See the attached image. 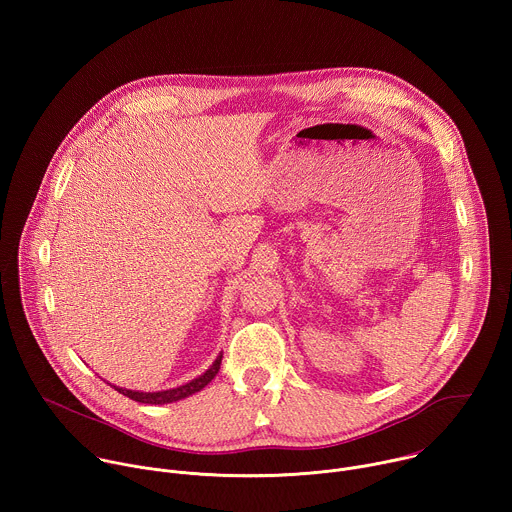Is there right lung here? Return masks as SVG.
Segmentation results:
<instances>
[{
    "mask_svg": "<svg viewBox=\"0 0 512 512\" xmlns=\"http://www.w3.org/2000/svg\"><path fill=\"white\" fill-rule=\"evenodd\" d=\"M221 360H223V354H218L216 360L212 362V367L200 375L198 379L182 385V387H176V389H168V391H156V393H141V391H129V389H121V387H115V391H119L121 395L133 399V401H139V403H150V405H164V403H174V401H180V399H186L194 393H198L200 389H204L218 373V369H221Z\"/></svg>",
    "mask_w": 512,
    "mask_h": 512,
    "instance_id": "obj_1",
    "label": "right lung"
}]
</instances>
